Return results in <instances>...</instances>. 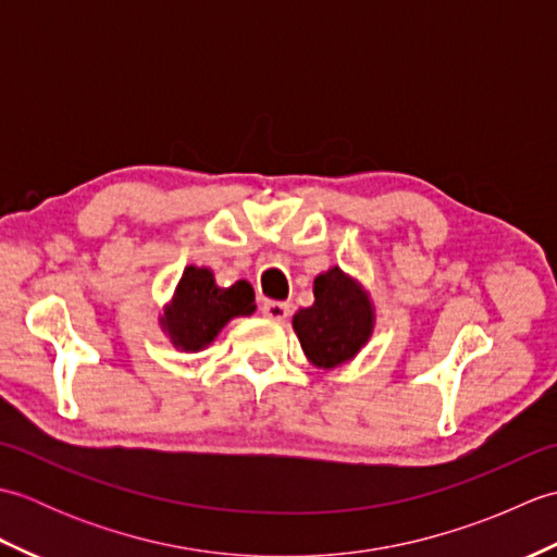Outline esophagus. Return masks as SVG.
Instances as JSON below:
<instances>
[{
	"instance_id": "esophagus-1",
	"label": "esophagus",
	"mask_w": 557,
	"mask_h": 557,
	"mask_svg": "<svg viewBox=\"0 0 557 557\" xmlns=\"http://www.w3.org/2000/svg\"><path fill=\"white\" fill-rule=\"evenodd\" d=\"M260 311H263L272 321H287L289 318V304L285 301H265L260 306Z\"/></svg>"
}]
</instances>
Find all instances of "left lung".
<instances>
[{
  "instance_id": "obj_1",
  "label": "left lung",
  "mask_w": 557,
  "mask_h": 557,
  "mask_svg": "<svg viewBox=\"0 0 557 557\" xmlns=\"http://www.w3.org/2000/svg\"><path fill=\"white\" fill-rule=\"evenodd\" d=\"M313 306L294 313L292 325L318 369H335L359 354L373 333L369 294L337 265L313 280Z\"/></svg>"
}]
</instances>
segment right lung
<instances>
[{
  "label": "right lung",
  "mask_w": 557,
  "mask_h": 557,
  "mask_svg": "<svg viewBox=\"0 0 557 557\" xmlns=\"http://www.w3.org/2000/svg\"><path fill=\"white\" fill-rule=\"evenodd\" d=\"M253 311L256 294L246 280L234 282L232 287H218L208 268L188 265L172 301L164 306L160 325L176 349L200 351L232 318L251 315Z\"/></svg>",
  "instance_id": "right-lung-1"
}]
</instances>
